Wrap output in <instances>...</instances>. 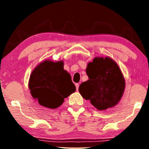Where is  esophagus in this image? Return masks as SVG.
Returning <instances> with one entry per match:
<instances>
[{
	"mask_svg": "<svg viewBox=\"0 0 149 149\" xmlns=\"http://www.w3.org/2000/svg\"><path fill=\"white\" fill-rule=\"evenodd\" d=\"M79 85L78 84H75V87H76V90L78 91V89H79Z\"/></svg>",
	"mask_w": 149,
	"mask_h": 149,
	"instance_id": "1",
	"label": "esophagus"
}]
</instances>
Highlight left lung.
<instances>
[{"mask_svg": "<svg viewBox=\"0 0 149 149\" xmlns=\"http://www.w3.org/2000/svg\"><path fill=\"white\" fill-rule=\"evenodd\" d=\"M89 79L79 85L83 98L99 110L115 107L124 93L125 81L117 63L109 56L95 57L86 68Z\"/></svg>", "mask_w": 149, "mask_h": 149, "instance_id": "1", "label": "left lung"}]
</instances>
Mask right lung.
<instances>
[{"mask_svg":"<svg viewBox=\"0 0 149 149\" xmlns=\"http://www.w3.org/2000/svg\"><path fill=\"white\" fill-rule=\"evenodd\" d=\"M30 93L42 107L54 109L60 107L75 91L71 75L64 69V62L45 60L33 70L29 79Z\"/></svg>","mask_w":149,"mask_h":149,"instance_id":"add662e5","label":"right lung"}]
</instances>
